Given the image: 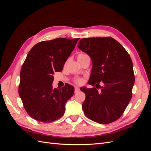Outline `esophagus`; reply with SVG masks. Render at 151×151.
Wrapping results in <instances>:
<instances>
[{
    "mask_svg": "<svg viewBox=\"0 0 151 151\" xmlns=\"http://www.w3.org/2000/svg\"><path fill=\"white\" fill-rule=\"evenodd\" d=\"M79 91H80V89H79V88H77V87H76V88H75V90H74V92H75V93H78Z\"/></svg>",
    "mask_w": 151,
    "mask_h": 151,
    "instance_id": "esophagus-1",
    "label": "esophagus"
}]
</instances>
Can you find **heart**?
<instances>
[{
  "mask_svg": "<svg viewBox=\"0 0 151 151\" xmlns=\"http://www.w3.org/2000/svg\"><path fill=\"white\" fill-rule=\"evenodd\" d=\"M83 55H85V54H79V55H78V56H77V58L81 57H83ZM75 82H76L77 84H81V83H83V79H80L79 78V79H76Z\"/></svg>",
  "mask_w": 151,
  "mask_h": 151,
  "instance_id": "obj_1",
  "label": "heart"
}]
</instances>
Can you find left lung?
<instances>
[{"label":"left lung","instance_id":"1","mask_svg":"<svg viewBox=\"0 0 151 151\" xmlns=\"http://www.w3.org/2000/svg\"><path fill=\"white\" fill-rule=\"evenodd\" d=\"M77 47L92 60L89 84L101 88L99 91L96 88H81L86 94L82 105L85 115L100 124L116 121L132 96L135 76L129 54L111 37L83 38ZM100 81L103 86L99 85Z\"/></svg>","mask_w":151,"mask_h":151}]
</instances>
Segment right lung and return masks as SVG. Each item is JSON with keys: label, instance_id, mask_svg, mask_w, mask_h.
I'll return each instance as SVG.
<instances>
[{"label": "right lung", "instance_id": "add662e5", "mask_svg": "<svg viewBox=\"0 0 151 151\" xmlns=\"http://www.w3.org/2000/svg\"><path fill=\"white\" fill-rule=\"evenodd\" d=\"M79 38L43 41L31 49L22 66L19 94L26 112L33 119L50 123L59 119L74 93L72 86L53 88V74L61 72Z\"/></svg>", "mask_w": 151, "mask_h": 151}]
</instances>
